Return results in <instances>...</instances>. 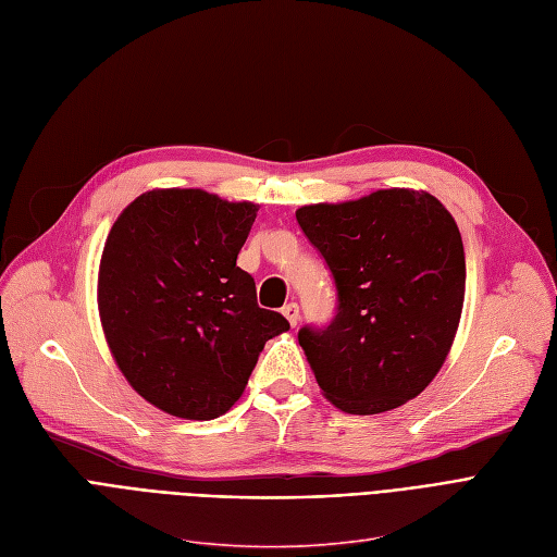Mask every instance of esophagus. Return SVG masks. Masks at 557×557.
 Masks as SVG:
<instances>
[{
    "label": "esophagus",
    "instance_id": "1",
    "mask_svg": "<svg viewBox=\"0 0 557 557\" xmlns=\"http://www.w3.org/2000/svg\"><path fill=\"white\" fill-rule=\"evenodd\" d=\"M282 314L286 317V321H289V325H292V327H296V325H298V321H300V307H298L296 302L284 305V307H282Z\"/></svg>",
    "mask_w": 557,
    "mask_h": 557
}]
</instances>
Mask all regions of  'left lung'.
<instances>
[{"mask_svg": "<svg viewBox=\"0 0 557 557\" xmlns=\"http://www.w3.org/2000/svg\"><path fill=\"white\" fill-rule=\"evenodd\" d=\"M296 220L337 286V317L298 342L323 397L376 416L418 397L455 344L466 296L459 226L424 190L300 206Z\"/></svg>", "mask_w": 557, "mask_h": 557, "instance_id": "1", "label": "left lung"}]
</instances>
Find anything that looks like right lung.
<instances>
[{"mask_svg":"<svg viewBox=\"0 0 557 557\" xmlns=\"http://www.w3.org/2000/svg\"><path fill=\"white\" fill-rule=\"evenodd\" d=\"M257 211L199 188H156L121 211L102 247L98 314L110 354L135 393L174 418L226 413L263 344L289 331L236 265Z\"/></svg>","mask_w":557,"mask_h":557,"instance_id":"add662e5","label":"right lung"}]
</instances>
